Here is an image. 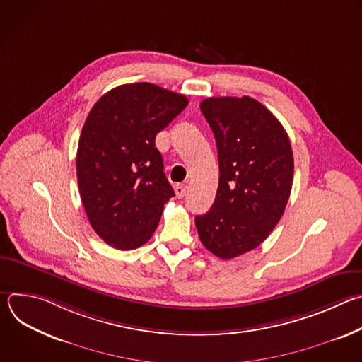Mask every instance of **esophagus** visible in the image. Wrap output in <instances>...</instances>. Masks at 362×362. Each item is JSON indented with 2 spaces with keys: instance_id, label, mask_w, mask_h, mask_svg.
<instances>
[{
  "instance_id": "34e87169",
  "label": "esophagus",
  "mask_w": 362,
  "mask_h": 362,
  "mask_svg": "<svg viewBox=\"0 0 362 362\" xmlns=\"http://www.w3.org/2000/svg\"><path fill=\"white\" fill-rule=\"evenodd\" d=\"M175 192H176V196H177L179 199H182V197L186 194V185L177 183V185L175 186Z\"/></svg>"
}]
</instances>
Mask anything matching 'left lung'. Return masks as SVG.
<instances>
[{
	"label": "left lung",
	"instance_id": "1",
	"mask_svg": "<svg viewBox=\"0 0 362 362\" xmlns=\"http://www.w3.org/2000/svg\"><path fill=\"white\" fill-rule=\"evenodd\" d=\"M216 140L219 186L209 212L194 218L203 246L232 259L259 246L284 215L293 182V154L279 120L249 97L200 103Z\"/></svg>",
	"mask_w": 362,
	"mask_h": 362
}]
</instances>
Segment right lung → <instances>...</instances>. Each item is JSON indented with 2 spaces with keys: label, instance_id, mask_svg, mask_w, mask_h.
<instances>
[{
  "label": "right lung",
  "instance_id": "1",
  "mask_svg": "<svg viewBox=\"0 0 362 362\" xmlns=\"http://www.w3.org/2000/svg\"><path fill=\"white\" fill-rule=\"evenodd\" d=\"M187 97L151 83L115 87L90 110L77 148V182L94 232L120 250L144 245L175 192L154 144Z\"/></svg>",
  "mask_w": 362,
  "mask_h": 362
}]
</instances>
